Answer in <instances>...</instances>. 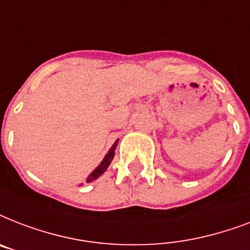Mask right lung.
<instances>
[{
  "mask_svg": "<svg viewBox=\"0 0 250 250\" xmlns=\"http://www.w3.org/2000/svg\"><path fill=\"white\" fill-rule=\"evenodd\" d=\"M117 145H118V140L115 141L113 144V146L110 148V150L107 152V154L105 156V158L102 160V162L100 164V166L96 167V170L92 171V174L86 178V183H90V182H93V180H96V179L98 178V176H101L104 172L106 171V168L109 167V165L111 164V161H113L114 158V154H115V148H117Z\"/></svg>",
  "mask_w": 250,
  "mask_h": 250,
  "instance_id": "add662e5",
  "label": "right lung"
}]
</instances>
